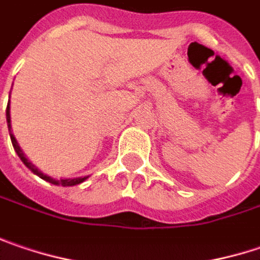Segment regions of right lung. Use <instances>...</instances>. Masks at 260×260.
Instances as JSON below:
<instances>
[{
  "mask_svg": "<svg viewBox=\"0 0 260 260\" xmlns=\"http://www.w3.org/2000/svg\"><path fill=\"white\" fill-rule=\"evenodd\" d=\"M6 117H7V125H8V132H10V138H11V143H13V147H14V150H16V153H17V156L20 157V160L23 161L24 166L27 168V169H30L35 175H38L39 178H42L44 181H48V182H51L54 185H63V187H73V185H78V184H81V182H84L85 179L88 178V176H79V178H60V179H54L51 176L45 175L44 172H41L38 168L35 166V165H32V161L29 160L27 157H26V154L23 153V150L20 148V145L17 143V140H16V137H14V134L11 132V117H10V100H8V106H7V110H6Z\"/></svg>",
  "mask_w": 260,
  "mask_h": 260,
  "instance_id": "1",
  "label": "right lung"
}]
</instances>
